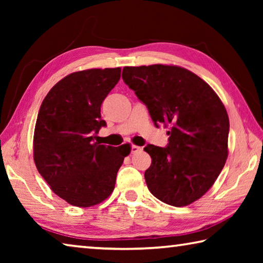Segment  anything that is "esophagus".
I'll use <instances>...</instances> for the list:
<instances>
[{
    "label": "esophagus",
    "mask_w": 263,
    "mask_h": 263,
    "mask_svg": "<svg viewBox=\"0 0 263 263\" xmlns=\"http://www.w3.org/2000/svg\"><path fill=\"white\" fill-rule=\"evenodd\" d=\"M139 151H141V147H139V146H137V145L131 146V152L132 153H137V152H139Z\"/></svg>",
    "instance_id": "obj_1"
}]
</instances>
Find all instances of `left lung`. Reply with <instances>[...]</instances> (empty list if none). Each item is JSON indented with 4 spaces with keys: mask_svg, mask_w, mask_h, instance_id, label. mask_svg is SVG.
Here are the masks:
<instances>
[{
    "mask_svg": "<svg viewBox=\"0 0 263 263\" xmlns=\"http://www.w3.org/2000/svg\"><path fill=\"white\" fill-rule=\"evenodd\" d=\"M122 78L149 111L154 125L169 126L167 147L147 145L148 190L160 201L185 206L211 188L229 155L230 121L215 90L174 65L124 67Z\"/></svg>",
    "mask_w": 263,
    "mask_h": 263,
    "instance_id": "1",
    "label": "left lung"
}]
</instances>
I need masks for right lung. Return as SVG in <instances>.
Returning <instances> with one entry per match:
<instances>
[{"label":"right lung","mask_w":263,"mask_h":263,"mask_svg":"<svg viewBox=\"0 0 263 263\" xmlns=\"http://www.w3.org/2000/svg\"><path fill=\"white\" fill-rule=\"evenodd\" d=\"M121 68H92L67 75L53 87L39 109L33 135V160L51 190L68 204L89 208L115 189L124 158L131 152L97 144L105 122L102 102L121 79Z\"/></svg>","instance_id":"1"}]
</instances>
